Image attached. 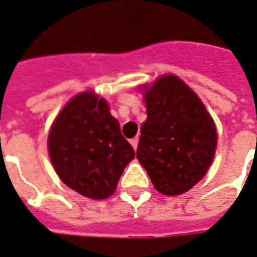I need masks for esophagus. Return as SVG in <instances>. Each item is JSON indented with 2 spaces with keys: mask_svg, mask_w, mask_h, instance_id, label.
Masks as SVG:
<instances>
[{
  "mask_svg": "<svg viewBox=\"0 0 257 257\" xmlns=\"http://www.w3.org/2000/svg\"><path fill=\"white\" fill-rule=\"evenodd\" d=\"M138 141H140V138H138V137L132 138V141H130V143H132L133 148H134V149H137V147H138Z\"/></svg>",
  "mask_w": 257,
  "mask_h": 257,
  "instance_id": "obj_1",
  "label": "esophagus"
}]
</instances>
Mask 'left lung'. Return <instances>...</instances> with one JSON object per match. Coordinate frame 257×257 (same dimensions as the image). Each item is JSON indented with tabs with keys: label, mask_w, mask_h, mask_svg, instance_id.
<instances>
[{
	"label": "left lung",
	"mask_w": 257,
	"mask_h": 257,
	"mask_svg": "<svg viewBox=\"0 0 257 257\" xmlns=\"http://www.w3.org/2000/svg\"><path fill=\"white\" fill-rule=\"evenodd\" d=\"M145 103L148 117L141 125L138 161L161 194L180 195L212 165L214 123L195 92L172 74L145 92Z\"/></svg>",
	"instance_id": "1"
}]
</instances>
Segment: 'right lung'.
Wrapping results in <instances>:
<instances>
[{
  "instance_id": "add662e5",
  "label": "right lung",
  "mask_w": 257,
  "mask_h": 257,
  "mask_svg": "<svg viewBox=\"0 0 257 257\" xmlns=\"http://www.w3.org/2000/svg\"><path fill=\"white\" fill-rule=\"evenodd\" d=\"M48 149L62 181L92 199L112 195L136 156L106 101L92 92L74 96L62 109L51 128Z\"/></svg>"
}]
</instances>
